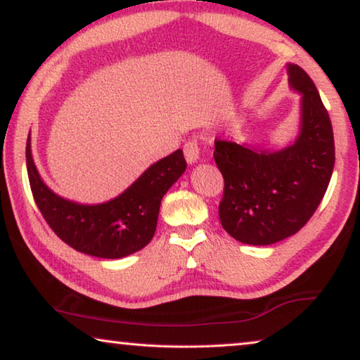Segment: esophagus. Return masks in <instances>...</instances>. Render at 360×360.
I'll return each mask as SVG.
<instances>
[{"instance_id": "34e87169", "label": "esophagus", "mask_w": 360, "mask_h": 360, "mask_svg": "<svg viewBox=\"0 0 360 360\" xmlns=\"http://www.w3.org/2000/svg\"><path fill=\"white\" fill-rule=\"evenodd\" d=\"M184 153H185V159L188 164H196L199 161V146L196 140H190L186 141V145L184 146Z\"/></svg>"}]
</instances>
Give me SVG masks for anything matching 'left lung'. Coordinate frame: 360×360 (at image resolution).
Segmentation results:
<instances>
[{
    "label": "left lung",
    "instance_id": "1",
    "mask_svg": "<svg viewBox=\"0 0 360 360\" xmlns=\"http://www.w3.org/2000/svg\"><path fill=\"white\" fill-rule=\"evenodd\" d=\"M288 82L301 93V129L280 151L215 140L214 159L224 175L219 217L245 245L267 246L300 231L327 191L335 167L333 129L306 72L288 64Z\"/></svg>",
    "mask_w": 360,
    "mask_h": 360
}]
</instances>
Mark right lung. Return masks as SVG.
I'll list each match as a JSON object with an SVG mask.
<instances>
[{
  "label": "right lung",
  "mask_w": 360,
  "mask_h": 360,
  "mask_svg": "<svg viewBox=\"0 0 360 360\" xmlns=\"http://www.w3.org/2000/svg\"><path fill=\"white\" fill-rule=\"evenodd\" d=\"M32 195L46 224L75 251L101 259H120L153 240L162 196L185 172L184 151L148 167L124 193L101 204H79L58 196L38 174L30 149L25 148Z\"/></svg>",
  "instance_id": "add662e5"
}]
</instances>
